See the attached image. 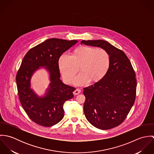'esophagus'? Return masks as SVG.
I'll list each match as a JSON object with an SVG mask.
<instances>
[{"label": "esophagus", "mask_w": 154, "mask_h": 154, "mask_svg": "<svg viewBox=\"0 0 154 154\" xmlns=\"http://www.w3.org/2000/svg\"><path fill=\"white\" fill-rule=\"evenodd\" d=\"M81 92V90L80 89H79V88H77V89H76L75 90V91L73 92V94H74V95H78V94H80Z\"/></svg>", "instance_id": "1"}]
</instances>
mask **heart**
Segmentation results:
<instances>
[{
  "label": "heart",
  "mask_w": 154,
  "mask_h": 154,
  "mask_svg": "<svg viewBox=\"0 0 154 154\" xmlns=\"http://www.w3.org/2000/svg\"><path fill=\"white\" fill-rule=\"evenodd\" d=\"M111 65L109 52L103 48L82 45L76 48L72 56L62 54L59 66L65 82L70 84L79 70L82 72L75 79L78 85L87 84L91 80L95 82L101 80L108 73Z\"/></svg>",
  "instance_id": "1"
}]
</instances>
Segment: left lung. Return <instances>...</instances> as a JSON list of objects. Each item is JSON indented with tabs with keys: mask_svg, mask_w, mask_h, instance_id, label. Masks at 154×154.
<instances>
[{
	"mask_svg": "<svg viewBox=\"0 0 154 154\" xmlns=\"http://www.w3.org/2000/svg\"><path fill=\"white\" fill-rule=\"evenodd\" d=\"M81 44L99 47L110 54L111 65L100 81L84 88V111L94 126L107 130L122 123L134 104L137 81L132 64L126 54L106 41L83 40Z\"/></svg>",
	"mask_w": 154,
	"mask_h": 154,
	"instance_id": "1",
	"label": "left lung"
}]
</instances>
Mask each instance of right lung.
I'll list each match as a JSON object with an SVG mask.
<instances>
[{
	"label": "right lung",
	"mask_w": 154,
	"mask_h": 154,
	"mask_svg": "<svg viewBox=\"0 0 154 154\" xmlns=\"http://www.w3.org/2000/svg\"><path fill=\"white\" fill-rule=\"evenodd\" d=\"M77 42L50 38L31 48L22 60L16 76L19 98L29 119L39 125L50 127L61 121L64 103L73 97L75 88L66 85L60 79L59 60ZM40 66H45L49 70L51 82L43 97H39L30 88V78Z\"/></svg>",
	"instance_id": "obj_1"
}]
</instances>
